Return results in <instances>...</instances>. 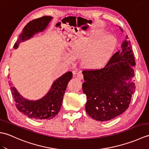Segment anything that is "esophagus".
Here are the masks:
<instances>
[{"mask_svg": "<svg viewBox=\"0 0 149 149\" xmlns=\"http://www.w3.org/2000/svg\"><path fill=\"white\" fill-rule=\"evenodd\" d=\"M73 74H74V75H75V76L77 77V79H78L79 80H81L83 78V74H82V73H75V72H73Z\"/></svg>", "mask_w": 149, "mask_h": 149, "instance_id": "1", "label": "esophagus"}]
</instances>
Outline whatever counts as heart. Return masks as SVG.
I'll return each mask as SVG.
<instances>
[{
    "mask_svg": "<svg viewBox=\"0 0 149 149\" xmlns=\"http://www.w3.org/2000/svg\"><path fill=\"white\" fill-rule=\"evenodd\" d=\"M117 40L113 34L93 30L75 38L70 45L69 52L74 59H81L82 65L89 69L99 68L110 59L115 51Z\"/></svg>",
    "mask_w": 149,
    "mask_h": 149,
    "instance_id": "1",
    "label": "heart"
}]
</instances>
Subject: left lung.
<instances>
[{
    "instance_id": "8db88e82",
    "label": "left lung",
    "mask_w": 149,
    "mask_h": 149,
    "mask_svg": "<svg viewBox=\"0 0 149 149\" xmlns=\"http://www.w3.org/2000/svg\"><path fill=\"white\" fill-rule=\"evenodd\" d=\"M135 65L131 42L126 36L105 67L83 71V90L87 97L85 107L88 115L106 122L127 109L136 88L131 81Z\"/></svg>"
}]
</instances>
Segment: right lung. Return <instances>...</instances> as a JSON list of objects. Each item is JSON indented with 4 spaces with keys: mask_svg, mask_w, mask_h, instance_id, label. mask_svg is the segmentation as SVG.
Masks as SVG:
<instances>
[{
    "mask_svg": "<svg viewBox=\"0 0 149 149\" xmlns=\"http://www.w3.org/2000/svg\"><path fill=\"white\" fill-rule=\"evenodd\" d=\"M52 18V17L50 16H45L29 22L19 35L13 48L17 49L21 42L30 39L34 34L45 30ZM72 77V72L65 73L54 81L49 92L45 96L37 100L25 99L18 92L13 84L9 83L12 96L18 110L31 118L36 120L53 118L58 115L61 109L65 91Z\"/></svg>",
    "mask_w": 149,
    "mask_h": 149,
    "instance_id": "add662e5",
    "label": "right lung"
}]
</instances>
